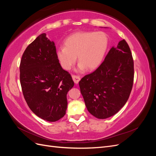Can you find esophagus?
Wrapping results in <instances>:
<instances>
[{
    "instance_id": "1",
    "label": "esophagus",
    "mask_w": 156,
    "mask_h": 156,
    "mask_svg": "<svg viewBox=\"0 0 156 156\" xmlns=\"http://www.w3.org/2000/svg\"><path fill=\"white\" fill-rule=\"evenodd\" d=\"M72 79L73 80V81L75 84H78V83L80 81V77L79 76H77V75H72Z\"/></svg>"
}]
</instances>
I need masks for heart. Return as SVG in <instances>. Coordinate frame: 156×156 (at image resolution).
Instances as JSON below:
<instances>
[{
  "label": "heart",
  "instance_id": "heart-1",
  "mask_svg": "<svg viewBox=\"0 0 156 156\" xmlns=\"http://www.w3.org/2000/svg\"><path fill=\"white\" fill-rule=\"evenodd\" d=\"M108 44V37L103 32H79L69 36L64 41V47L56 52L60 64L65 70H69L77 60L79 71L87 68L96 69L104 58Z\"/></svg>",
  "mask_w": 156,
  "mask_h": 156
}]
</instances>
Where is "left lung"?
I'll use <instances>...</instances> for the list:
<instances>
[{"label": "left lung", "instance_id": "1", "mask_svg": "<svg viewBox=\"0 0 156 156\" xmlns=\"http://www.w3.org/2000/svg\"><path fill=\"white\" fill-rule=\"evenodd\" d=\"M134 65L127 42L119 41L101 64L79 84L88 112L97 119L115 115L126 104L133 84Z\"/></svg>", "mask_w": 156, "mask_h": 156}]
</instances>
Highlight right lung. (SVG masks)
Returning a JSON list of instances; mask_svg holds the SVG:
<instances>
[{
  "label": "right lung",
  "instance_id": "right-lung-1",
  "mask_svg": "<svg viewBox=\"0 0 156 156\" xmlns=\"http://www.w3.org/2000/svg\"><path fill=\"white\" fill-rule=\"evenodd\" d=\"M54 41L40 34L27 47L20 64V83L30 110L40 119L56 122L65 115L67 94L74 86L56 57Z\"/></svg>",
  "mask_w": 156,
  "mask_h": 156
}]
</instances>
